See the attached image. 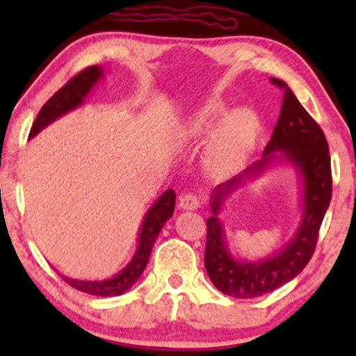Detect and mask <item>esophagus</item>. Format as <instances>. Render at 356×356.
Listing matches in <instances>:
<instances>
[{"mask_svg":"<svg viewBox=\"0 0 356 356\" xmlns=\"http://www.w3.org/2000/svg\"><path fill=\"white\" fill-rule=\"evenodd\" d=\"M179 207L183 211H196L197 207H201V197H197L196 194H184L179 197Z\"/></svg>","mask_w":356,"mask_h":356,"instance_id":"obj_1","label":"esophagus"}]
</instances>
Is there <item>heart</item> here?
I'll use <instances>...</instances> for the list:
<instances>
[{
	"label": "heart",
	"mask_w": 356,
	"mask_h": 356,
	"mask_svg": "<svg viewBox=\"0 0 356 356\" xmlns=\"http://www.w3.org/2000/svg\"><path fill=\"white\" fill-rule=\"evenodd\" d=\"M225 113L227 106L222 100H207L186 120L184 133L189 138L206 136L216 128ZM257 133H259V121L251 110L240 108L232 111L213 131L206 145L204 160L207 168L218 175L236 170L254 149Z\"/></svg>",
	"instance_id": "obj_1"
}]
</instances>
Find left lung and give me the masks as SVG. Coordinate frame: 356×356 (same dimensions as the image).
Wrapping results in <instances>:
<instances>
[{
  "label": "left lung",
  "instance_id": "obj_1",
  "mask_svg": "<svg viewBox=\"0 0 356 356\" xmlns=\"http://www.w3.org/2000/svg\"><path fill=\"white\" fill-rule=\"evenodd\" d=\"M284 89L279 121L262 159L235 178L212 191L207 220L204 266L209 279L222 293L233 298H257L293 280L313 256L319 228L332 196L329 145L319 124L311 118L284 81L272 77ZM286 163L299 175L302 186V217L294 236L274 255L259 260H241L233 255L220 220L222 204L238 187L260 177L274 164Z\"/></svg>",
  "mask_w": 356,
  "mask_h": 356
}]
</instances>
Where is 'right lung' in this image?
<instances>
[{
    "label": "right lung",
    "instance_id": "add662e5",
    "mask_svg": "<svg viewBox=\"0 0 356 356\" xmlns=\"http://www.w3.org/2000/svg\"><path fill=\"white\" fill-rule=\"evenodd\" d=\"M104 77L105 70L102 66H90L72 77L38 111L35 123L32 124L31 134H29V139H33L47 126H50L56 120H60L61 116L84 105L87 97H89L90 92L94 90V87L100 81H104ZM175 199H177V194H175L173 189H167L149 207L138 233V248H136L131 261L118 274L102 280H79L63 275V280L70 284L72 289L95 296H118L128 291L139 280V277L143 275L160 230H162L167 220L172 218L175 211Z\"/></svg>",
    "mask_w": 356,
    "mask_h": 356
}]
</instances>
